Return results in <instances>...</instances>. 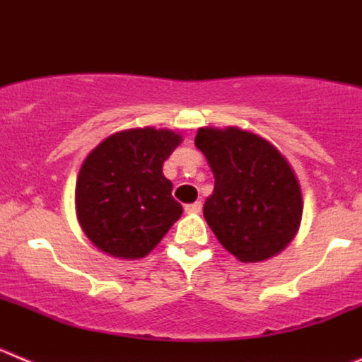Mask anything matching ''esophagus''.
Masks as SVG:
<instances>
[{
  "instance_id": "1",
  "label": "esophagus",
  "mask_w": 362,
  "mask_h": 362,
  "mask_svg": "<svg viewBox=\"0 0 362 362\" xmlns=\"http://www.w3.org/2000/svg\"><path fill=\"white\" fill-rule=\"evenodd\" d=\"M201 209H203V204H201V201H196V203H190L185 206V212L187 214H199Z\"/></svg>"
}]
</instances>
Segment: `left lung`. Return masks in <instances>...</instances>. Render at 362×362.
<instances>
[{
	"label": "left lung",
	"instance_id": "8db88e82",
	"mask_svg": "<svg viewBox=\"0 0 362 362\" xmlns=\"http://www.w3.org/2000/svg\"><path fill=\"white\" fill-rule=\"evenodd\" d=\"M196 146L214 172L204 219L243 263L279 254L299 228L303 197L296 174L276 146L239 129H199Z\"/></svg>",
	"mask_w": 362,
	"mask_h": 362
}]
</instances>
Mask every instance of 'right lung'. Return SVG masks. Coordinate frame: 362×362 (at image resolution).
Returning a JSON list of instances; mask_svg holds the SVG:
<instances>
[{
	"label": "right lung",
	"mask_w": 362,
	"mask_h": 362,
	"mask_svg": "<svg viewBox=\"0 0 362 362\" xmlns=\"http://www.w3.org/2000/svg\"><path fill=\"white\" fill-rule=\"evenodd\" d=\"M179 143L172 130H124L85 159L76 183V210L83 232L99 250L145 257L183 214L163 175V163Z\"/></svg>",
	"instance_id": "add662e5"
}]
</instances>
